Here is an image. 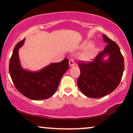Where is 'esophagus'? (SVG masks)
Masks as SVG:
<instances>
[{
	"label": "esophagus",
	"instance_id": "1",
	"mask_svg": "<svg viewBox=\"0 0 133 133\" xmlns=\"http://www.w3.org/2000/svg\"><path fill=\"white\" fill-rule=\"evenodd\" d=\"M69 66H70V67L74 66V64H74V60H73L72 59H70V60H69Z\"/></svg>",
	"mask_w": 133,
	"mask_h": 133
}]
</instances>
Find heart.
I'll use <instances>...</instances> for the list:
<instances>
[{"instance_id":"obj_1","label":"heart","mask_w":133,"mask_h":133,"mask_svg":"<svg viewBox=\"0 0 133 133\" xmlns=\"http://www.w3.org/2000/svg\"><path fill=\"white\" fill-rule=\"evenodd\" d=\"M90 45H91V43L89 42H85L82 44V47L85 48V47H89ZM97 52H98V49L96 48V47H91L86 49L84 52H83L80 55L79 57L82 61H89L95 57Z\"/></svg>"}]
</instances>
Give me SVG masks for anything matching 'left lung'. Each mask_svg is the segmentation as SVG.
<instances>
[{
  "mask_svg": "<svg viewBox=\"0 0 133 133\" xmlns=\"http://www.w3.org/2000/svg\"><path fill=\"white\" fill-rule=\"evenodd\" d=\"M103 37L107 44L104 51L92 62L78 64L81 74L77 86L85 96L91 98L104 97L114 91L124 72V58L119 47L106 35L103 34ZM107 56L108 59L104 60Z\"/></svg>",
  "mask_w": 133,
  "mask_h": 133,
  "instance_id": "left-lung-1",
  "label": "left lung"
}]
</instances>
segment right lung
Masks as SVG:
<instances>
[{
    "label": "right lung",
    "instance_id": "1",
    "mask_svg": "<svg viewBox=\"0 0 133 133\" xmlns=\"http://www.w3.org/2000/svg\"><path fill=\"white\" fill-rule=\"evenodd\" d=\"M25 39L16 44L9 62V73L16 89L32 100L49 98L57 90L62 76L68 70V58L60 62L51 63L40 71H29L21 66L19 49Z\"/></svg>",
    "mask_w": 133,
    "mask_h": 133
}]
</instances>
